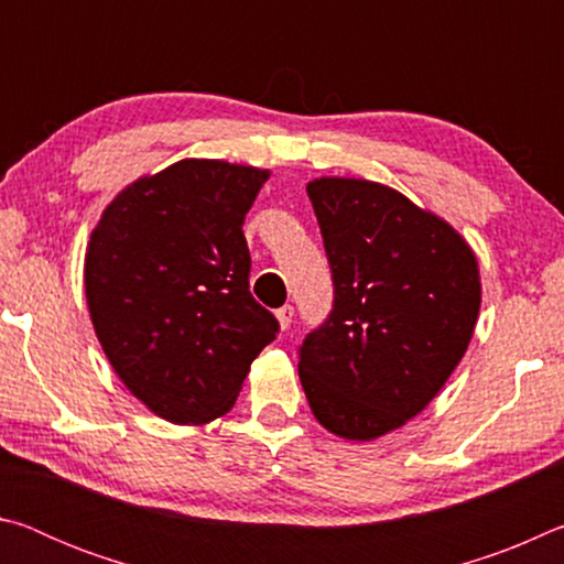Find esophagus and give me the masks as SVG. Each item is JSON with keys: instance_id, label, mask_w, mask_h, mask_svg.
<instances>
[{"instance_id": "obj_1", "label": "esophagus", "mask_w": 564, "mask_h": 564, "mask_svg": "<svg viewBox=\"0 0 564 564\" xmlns=\"http://www.w3.org/2000/svg\"><path fill=\"white\" fill-rule=\"evenodd\" d=\"M275 318H279V326L285 330L291 326L293 321V305H281L279 311H275Z\"/></svg>"}]
</instances>
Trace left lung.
I'll list each match as a JSON object with an SVG mask.
<instances>
[{
    "label": "left lung",
    "instance_id": "8db88e82",
    "mask_svg": "<svg viewBox=\"0 0 564 564\" xmlns=\"http://www.w3.org/2000/svg\"><path fill=\"white\" fill-rule=\"evenodd\" d=\"M333 275V308L299 350L326 431L373 441L415 417L473 338L480 271L451 224L362 178L308 184Z\"/></svg>",
    "mask_w": 564,
    "mask_h": 564
}]
</instances>
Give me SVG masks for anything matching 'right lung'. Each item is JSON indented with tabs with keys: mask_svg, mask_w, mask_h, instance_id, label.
<instances>
[{
	"mask_svg": "<svg viewBox=\"0 0 564 564\" xmlns=\"http://www.w3.org/2000/svg\"><path fill=\"white\" fill-rule=\"evenodd\" d=\"M265 178L263 169L184 159L123 188L91 231L94 330L121 383L169 423L228 413L279 333L248 291L243 218Z\"/></svg>",
	"mask_w": 564,
	"mask_h": 564,
	"instance_id": "right-lung-1",
	"label": "right lung"
}]
</instances>
